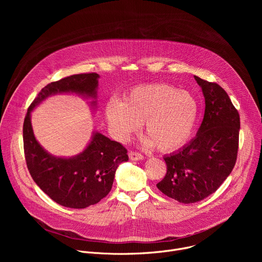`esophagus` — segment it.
I'll return each instance as SVG.
<instances>
[{
    "label": "esophagus",
    "instance_id": "obj_1",
    "mask_svg": "<svg viewBox=\"0 0 262 262\" xmlns=\"http://www.w3.org/2000/svg\"><path fill=\"white\" fill-rule=\"evenodd\" d=\"M128 157H129V160H132V161H140V160L144 159L141 154H138L135 151H129Z\"/></svg>",
    "mask_w": 262,
    "mask_h": 262
}]
</instances>
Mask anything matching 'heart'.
<instances>
[{"label": "heart", "instance_id": "obj_1", "mask_svg": "<svg viewBox=\"0 0 262 262\" xmlns=\"http://www.w3.org/2000/svg\"><path fill=\"white\" fill-rule=\"evenodd\" d=\"M105 118L120 141L127 140L144 123L148 143L161 151H174L192 138L200 114V102L189 91L168 84L134 88L122 102L111 99Z\"/></svg>", "mask_w": 262, "mask_h": 262}]
</instances>
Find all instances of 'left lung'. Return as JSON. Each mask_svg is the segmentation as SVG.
Returning <instances> with one entry per match:
<instances>
[{
	"instance_id": "obj_1",
	"label": "left lung",
	"mask_w": 262,
	"mask_h": 262,
	"mask_svg": "<svg viewBox=\"0 0 262 262\" xmlns=\"http://www.w3.org/2000/svg\"><path fill=\"white\" fill-rule=\"evenodd\" d=\"M205 99L203 121L196 137L177 152L165 156L167 173L157 186L184 204L214 193L230 175L237 157L239 115L220 85L195 76Z\"/></svg>"
}]
</instances>
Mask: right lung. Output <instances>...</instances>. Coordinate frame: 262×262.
I'll list each match as a JSON object with an SVG mask.
<instances>
[{"label": "right lung", "mask_w": 262, "mask_h": 262, "mask_svg": "<svg viewBox=\"0 0 262 262\" xmlns=\"http://www.w3.org/2000/svg\"><path fill=\"white\" fill-rule=\"evenodd\" d=\"M98 79L94 72L81 73L47 85L29 106L24 121L25 158L33 180L52 200L69 208H86L104 198L112 189L118 166L128 161L127 150L120 143L94 130L81 154L55 157L36 140L31 112L49 96L63 93L91 98L90 105L95 108Z\"/></svg>", "instance_id": "right-lung-1"}]
</instances>
